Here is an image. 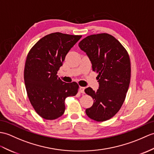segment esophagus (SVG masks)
<instances>
[{"mask_svg":"<svg viewBox=\"0 0 154 154\" xmlns=\"http://www.w3.org/2000/svg\"><path fill=\"white\" fill-rule=\"evenodd\" d=\"M79 92H81V93L84 94L85 93V88L83 87H79Z\"/></svg>","mask_w":154,"mask_h":154,"instance_id":"34e87169","label":"esophagus"}]
</instances>
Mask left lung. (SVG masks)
I'll list each match as a JSON object with an SVG mask.
<instances>
[{"label": "left lung", "mask_w": 154, "mask_h": 154, "mask_svg": "<svg viewBox=\"0 0 154 154\" xmlns=\"http://www.w3.org/2000/svg\"><path fill=\"white\" fill-rule=\"evenodd\" d=\"M79 46L91 60L92 70L98 73L97 91L91 87L85 90L94 100L86 113L94 121H107L119 112L125 99L131 79L129 56L119 41L108 33L88 36Z\"/></svg>", "instance_id": "8db88e82"}]
</instances>
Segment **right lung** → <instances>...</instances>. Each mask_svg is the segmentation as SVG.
<instances>
[{
    "mask_svg": "<svg viewBox=\"0 0 154 154\" xmlns=\"http://www.w3.org/2000/svg\"><path fill=\"white\" fill-rule=\"evenodd\" d=\"M81 35L54 33L41 38L29 52L24 69L28 98L39 116L53 120L65 112V99L75 96L79 85L66 83L57 75L66 56Z\"/></svg>",
    "mask_w": 154,
    "mask_h": 154,
    "instance_id": "right-lung-1",
    "label": "right lung"
}]
</instances>
